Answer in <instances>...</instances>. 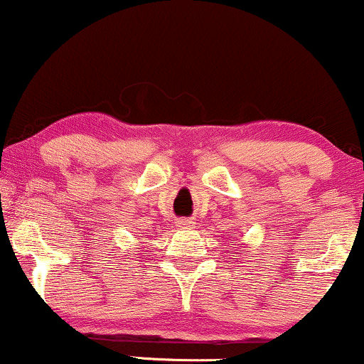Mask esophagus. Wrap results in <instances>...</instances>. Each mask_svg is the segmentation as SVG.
I'll return each instance as SVG.
<instances>
[{"label": "esophagus", "instance_id": "1", "mask_svg": "<svg viewBox=\"0 0 364 364\" xmlns=\"http://www.w3.org/2000/svg\"><path fill=\"white\" fill-rule=\"evenodd\" d=\"M193 225H195V220H191V219H179L178 220V228H181V229H193Z\"/></svg>", "mask_w": 364, "mask_h": 364}]
</instances>
